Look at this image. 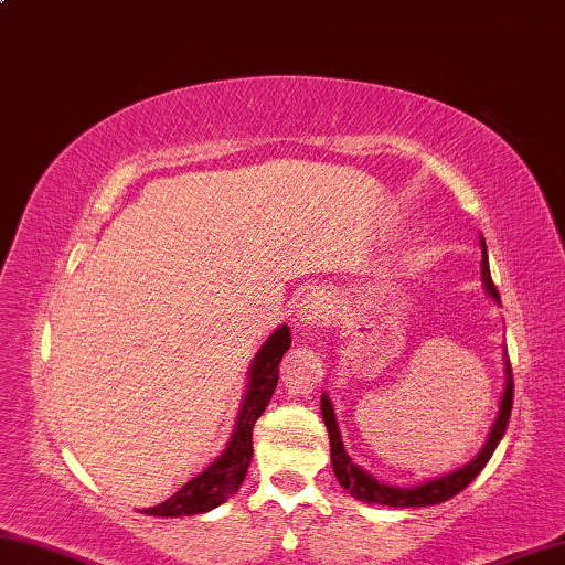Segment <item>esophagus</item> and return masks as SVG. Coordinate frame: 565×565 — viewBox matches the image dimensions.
Instances as JSON below:
<instances>
[{
	"instance_id": "1",
	"label": "esophagus",
	"mask_w": 565,
	"mask_h": 565,
	"mask_svg": "<svg viewBox=\"0 0 565 565\" xmlns=\"http://www.w3.org/2000/svg\"><path fill=\"white\" fill-rule=\"evenodd\" d=\"M332 312V302L324 292H310L305 295L302 302L298 305V320L302 324V330H315L328 324Z\"/></svg>"
}]
</instances>
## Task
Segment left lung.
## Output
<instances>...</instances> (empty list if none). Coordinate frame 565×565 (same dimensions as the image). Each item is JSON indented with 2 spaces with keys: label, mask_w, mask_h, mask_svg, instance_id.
<instances>
[{
  "label": "left lung",
  "mask_w": 565,
  "mask_h": 565,
  "mask_svg": "<svg viewBox=\"0 0 565 565\" xmlns=\"http://www.w3.org/2000/svg\"><path fill=\"white\" fill-rule=\"evenodd\" d=\"M483 245V257H481V275H483V282H487V290L491 292V298L501 300V295L497 290V285L491 280V270H489V257H487V243L481 241ZM509 372V380H507V392H503V399H501V412L497 417V424H493V429L489 434V441L483 444V449L479 451V457L473 459L467 467L447 473V477L441 479H434L422 483L417 489H394L387 487V483H380L374 481L367 471H362L360 467H354L352 459L348 457V451L342 447V437H340V429H338V419H334V409L330 399L322 394V419H324V427H328L330 434V457H332V469H334V477L342 483L344 489H348L354 499L360 501H367V503H384V507H431V503H441L451 497H457L459 491H463L469 487V483L479 477L481 469L487 467L491 454L497 451L499 441L503 437V431L509 427V417H511V407H513V377H511V367H507Z\"/></svg>",
  "instance_id": "8db88e82"
}]
</instances>
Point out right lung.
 Masks as SVG:
<instances>
[{
    "label": "right lung",
    "instance_id": "right-lung-1",
    "mask_svg": "<svg viewBox=\"0 0 565 565\" xmlns=\"http://www.w3.org/2000/svg\"><path fill=\"white\" fill-rule=\"evenodd\" d=\"M288 350L290 330L282 324L257 352L250 370V387H247L241 417L235 424L233 441L227 444L223 457L188 481L183 489H178L171 499L153 509H143V513H151V516H193V513L221 507L227 497H233L241 489L247 467L253 461V427L273 399L277 380H280V360Z\"/></svg>",
    "mask_w": 565,
    "mask_h": 565
}]
</instances>
